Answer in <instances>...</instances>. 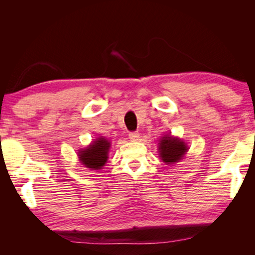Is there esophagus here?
I'll use <instances>...</instances> for the list:
<instances>
[{
  "instance_id": "obj_1",
  "label": "esophagus",
  "mask_w": 255,
  "mask_h": 255,
  "mask_svg": "<svg viewBox=\"0 0 255 255\" xmlns=\"http://www.w3.org/2000/svg\"><path fill=\"white\" fill-rule=\"evenodd\" d=\"M129 139L132 140V141H137L138 139H139V133H138L137 131L130 132V133H129Z\"/></svg>"
}]
</instances>
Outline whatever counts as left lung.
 I'll use <instances>...</instances> for the list:
<instances>
[{
  "label": "left lung",
  "mask_w": 255,
  "mask_h": 255,
  "mask_svg": "<svg viewBox=\"0 0 255 255\" xmlns=\"http://www.w3.org/2000/svg\"><path fill=\"white\" fill-rule=\"evenodd\" d=\"M189 147L182 139L171 135H164L158 143V153L162 161L166 164L180 162L187 154Z\"/></svg>",
  "instance_id": "obj_1"
}]
</instances>
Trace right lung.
<instances>
[{
    "label": "right lung",
    "mask_w": 255,
    "mask_h": 255,
    "mask_svg": "<svg viewBox=\"0 0 255 255\" xmlns=\"http://www.w3.org/2000/svg\"><path fill=\"white\" fill-rule=\"evenodd\" d=\"M110 141L105 137H99L88 147L79 150V159L90 170H101L108 159Z\"/></svg>",
    "instance_id": "obj_1"
}]
</instances>
